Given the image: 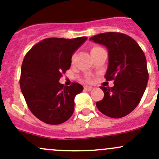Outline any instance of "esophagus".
<instances>
[{
  "instance_id": "esophagus-1",
  "label": "esophagus",
  "mask_w": 159,
  "mask_h": 159,
  "mask_svg": "<svg viewBox=\"0 0 159 159\" xmlns=\"http://www.w3.org/2000/svg\"><path fill=\"white\" fill-rule=\"evenodd\" d=\"M93 89V87L92 86H89V85H86V86L84 87V91H91Z\"/></svg>"
}]
</instances>
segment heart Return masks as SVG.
<instances>
[{
	"instance_id": "b5f03b06",
	"label": "heart",
	"mask_w": 159,
	"mask_h": 159,
	"mask_svg": "<svg viewBox=\"0 0 159 159\" xmlns=\"http://www.w3.org/2000/svg\"><path fill=\"white\" fill-rule=\"evenodd\" d=\"M102 49H103V48H102L101 47H99V46H93L91 48V50H90V52H91V54H93V53L96 52L98 51H100V50ZM87 80H89V77H87Z\"/></svg>"
}]
</instances>
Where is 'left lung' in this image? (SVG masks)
Segmentation results:
<instances>
[{
	"label": "left lung",
	"mask_w": 159,
	"mask_h": 159,
	"mask_svg": "<svg viewBox=\"0 0 159 159\" xmlns=\"http://www.w3.org/2000/svg\"><path fill=\"white\" fill-rule=\"evenodd\" d=\"M90 40L107 48L109 59L105 78L107 81L114 80L113 87H100L104 97L96 102V107L110 118L125 117L139 104L148 84L144 53L134 39L121 33H103Z\"/></svg>",
	"instance_id": "obj_1"
}]
</instances>
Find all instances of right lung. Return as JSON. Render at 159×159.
<instances>
[{
	"instance_id": "add662e5",
	"label": "right lung",
	"mask_w": 159,
	"mask_h": 159,
	"mask_svg": "<svg viewBox=\"0 0 159 159\" xmlns=\"http://www.w3.org/2000/svg\"><path fill=\"white\" fill-rule=\"evenodd\" d=\"M86 40V37L46 38L25 56L20 88L30 111L43 122L62 124L74 113L75 97L83 86L77 82L64 86L59 80L70 67L73 54Z\"/></svg>"
}]
</instances>
